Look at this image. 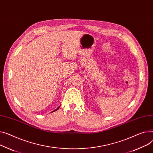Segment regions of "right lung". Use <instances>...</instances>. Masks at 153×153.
<instances>
[{"mask_svg":"<svg viewBox=\"0 0 153 153\" xmlns=\"http://www.w3.org/2000/svg\"><path fill=\"white\" fill-rule=\"evenodd\" d=\"M59 107H60V106H59V107H58V108H57V109H55V111H52V113H53V112H54V111H56V110H58V109H59Z\"/></svg>","mask_w":153,"mask_h":153,"instance_id":"add662e5","label":"right lung"}]
</instances>
